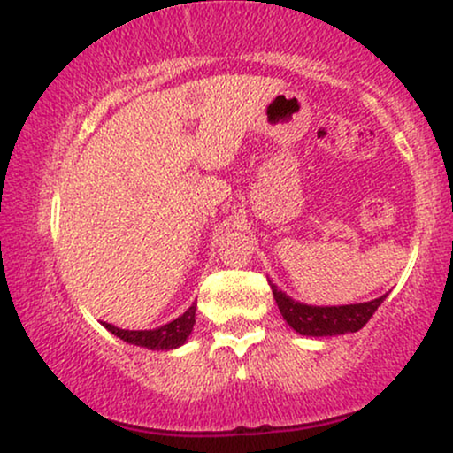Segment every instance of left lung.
I'll use <instances>...</instances> for the list:
<instances>
[{"label":"left lung","instance_id":"left-lung-1","mask_svg":"<svg viewBox=\"0 0 453 453\" xmlns=\"http://www.w3.org/2000/svg\"><path fill=\"white\" fill-rule=\"evenodd\" d=\"M272 293H274L276 305L280 309L282 318L301 336H340V334L358 332L371 319V315L377 311L383 299L388 295H381L380 299L367 303H355V305H332L318 307L307 305V303L295 301L284 290L276 287L270 280Z\"/></svg>","mask_w":453,"mask_h":453}]
</instances>
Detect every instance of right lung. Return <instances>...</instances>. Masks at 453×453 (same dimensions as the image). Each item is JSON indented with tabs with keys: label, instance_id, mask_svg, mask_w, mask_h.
I'll return each mask as SVG.
<instances>
[{
	"label": "right lung",
	"instance_id": "right-lung-1",
	"mask_svg": "<svg viewBox=\"0 0 453 453\" xmlns=\"http://www.w3.org/2000/svg\"><path fill=\"white\" fill-rule=\"evenodd\" d=\"M196 324V303H191V307L183 315H179L177 319L169 321V324L154 327V330H121L113 324H104L111 334H115L117 338H121L123 342L142 346L148 350H173L179 349L188 342L191 330Z\"/></svg>",
	"mask_w": 453,
	"mask_h": 453
}]
</instances>
